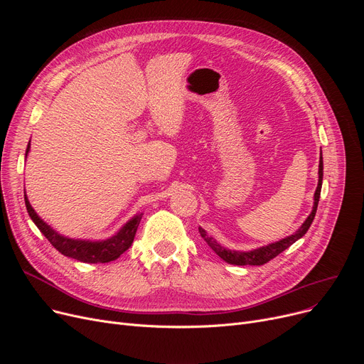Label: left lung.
<instances>
[{
  "instance_id": "1",
  "label": "left lung",
  "mask_w": 364,
  "mask_h": 364,
  "mask_svg": "<svg viewBox=\"0 0 364 364\" xmlns=\"http://www.w3.org/2000/svg\"><path fill=\"white\" fill-rule=\"evenodd\" d=\"M321 181H323V158H321V153H320V164H318V184L316 188V193H314V205H313V211L311 214L307 217V220L304 221V224L298 228V230L284 237L279 242L270 243V245H265L261 247H257V250L252 251H247V252H239V251H230V250H225L220 243H217L213 237H209L206 235V232L203 230L202 227H199V233L203 237V240L208 243V246L211 247V250L220 257L223 258L225 262L228 264H235V265H262L265 262H269L270 259H273L274 257H277L280 252H283L284 250H288L291 245H294L298 239H301L305 233L309 232V228L316 217V211H317V205H318V199H320V192H321Z\"/></svg>"
}]
</instances>
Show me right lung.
I'll use <instances>...</instances> for the list:
<instances>
[{
    "label": "right lung",
    "mask_w": 364,
    "mask_h": 364,
    "mask_svg": "<svg viewBox=\"0 0 364 364\" xmlns=\"http://www.w3.org/2000/svg\"><path fill=\"white\" fill-rule=\"evenodd\" d=\"M28 151H29V144L26 149V156H28ZM25 205L28 209V214L35 223V225L40 228V232L48 239V242L55 247L57 251L63 254L65 257H70L73 259H78L82 262H91V264L110 262L119 258L131 246L143 215V214L134 215L121 228V230L110 239L92 242V240H81V239H69L54 232L53 228L47 223H44L33 211V208L31 206L26 198V193H25Z\"/></svg>",
    "instance_id": "1"
}]
</instances>
